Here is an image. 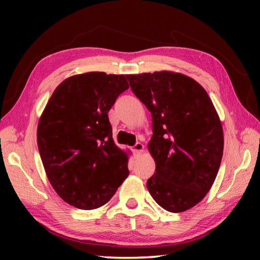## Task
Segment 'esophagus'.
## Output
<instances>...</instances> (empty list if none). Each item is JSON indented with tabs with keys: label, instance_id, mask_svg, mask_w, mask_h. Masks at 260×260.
Masks as SVG:
<instances>
[{
	"label": "esophagus",
	"instance_id": "obj_1",
	"mask_svg": "<svg viewBox=\"0 0 260 260\" xmlns=\"http://www.w3.org/2000/svg\"><path fill=\"white\" fill-rule=\"evenodd\" d=\"M143 148H144L143 144L138 142V143L134 144L133 148H132V151H133L134 153H141V152L143 151Z\"/></svg>",
	"mask_w": 260,
	"mask_h": 260
}]
</instances>
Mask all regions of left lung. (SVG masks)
I'll use <instances>...</instances> for the list:
<instances>
[{
  "instance_id": "obj_1",
  "label": "left lung",
  "mask_w": 260,
  "mask_h": 260,
  "mask_svg": "<svg viewBox=\"0 0 260 260\" xmlns=\"http://www.w3.org/2000/svg\"><path fill=\"white\" fill-rule=\"evenodd\" d=\"M134 95L151 113L149 151L156 162L147 188L170 212L195 206L210 190L221 162V122L199 82L167 71L127 74Z\"/></svg>"
}]
</instances>
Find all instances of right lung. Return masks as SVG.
Wrapping results in <instances>:
<instances>
[{"label": "right lung", "mask_w": 260, "mask_h": 260, "mask_svg": "<svg viewBox=\"0 0 260 260\" xmlns=\"http://www.w3.org/2000/svg\"><path fill=\"white\" fill-rule=\"evenodd\" d=\"M128 87L122 74H79L59 83L42 113L39 152L51 186L70 205L100 208L129 173L108 117Z\"/></svg>", "instance_id": "add662e5"}]
</instances>
